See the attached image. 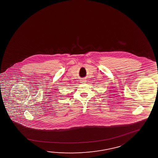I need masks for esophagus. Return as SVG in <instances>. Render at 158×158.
Masks as SVG:
<instances>
[{"label":"esophagus","instance_id":"obj_1","mask_svg":"<svg viewBox=\"0 0 158 158\" xmlns=\"http://www.w3.org/2000/svg\"><path fill=\"white\" fill-rule=\"evenodd\" d=\"M81 83H86V80H85V79H81Z\"/></svg>","mask_w":158,"mask_h":158}]
</instances>
